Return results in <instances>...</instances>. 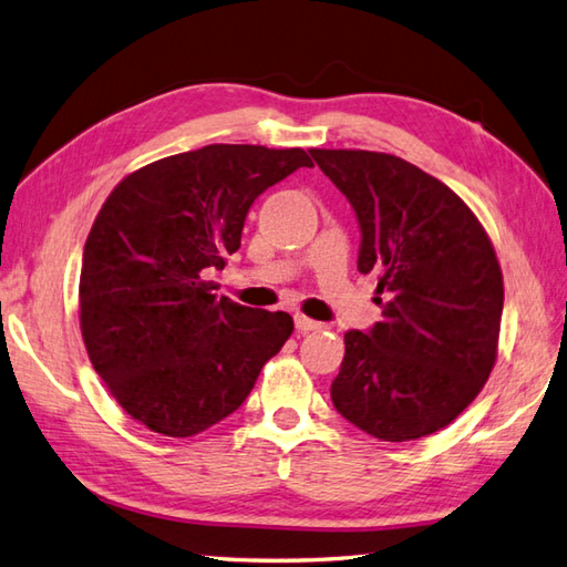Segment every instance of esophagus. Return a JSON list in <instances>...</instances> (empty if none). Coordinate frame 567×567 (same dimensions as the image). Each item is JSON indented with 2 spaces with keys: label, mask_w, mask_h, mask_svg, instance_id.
Returning a JSON list of instances; mask_svg holds the SVG:
<instances>
[{
  "label": "esophagus",
  "mask_w": 567,
  "mask_h": 567,
  "mask_svg": "<svg viewBox=\"0 0 567 567\" xmlns=\"http://www.w3.org/2000/svg\"><path fill=\"white\" fill-rule=\"evenodd\" d=\"M295 327H297V331L309 333V331H319V329H321V323H319V321H315V319H309V317L297 315V317H295Z\"/></svg>",
  "instance_id": "obj_1"
}]
</instances>
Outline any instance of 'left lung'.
Returning a JSON list of instances; mask_svg holds the SVG:
<instances>
[{
	"instance_id": "8db88e82",
	"label": "left lung",
	"mask_w": 567,
	"mask_h": 567,
	"mask_svg": "<svg viewBox=\"0 0 567 567\" xmlns=\"http://www.w3.org/2000/svg\"><path fill=\"white\" fill-rule=\"evenodd\" d=\"M358 216V270L378 275L382 319L343 336L331 384L343 419L380 441L449 426L497 360L504 282L497 252L467 204L390 153L311 148Z\"/></svg>"
}]
</instances>
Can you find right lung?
I'll list each match as a JSON object with an SVG mask.
<instances>
[{
    "instance_id": "add662e5",
    "label": "right lung",
    "mask_w": 567,
    "mask_h": 567,
    "mask_svg": "<svg viewBox=\"0 0 567 567\" xmlns=\"http://www.w3.org/2000/svg\"><path fill=\"white\" fill-rule=\"evenodd\" d=\"M311 167L302 148L214 143L126 175L92 224L80 270V329L124 412L187 439L246 402L295 329L287 311L216 297L209 280L240 248L265 189Z\"/></svg>"
}]
</instances>
